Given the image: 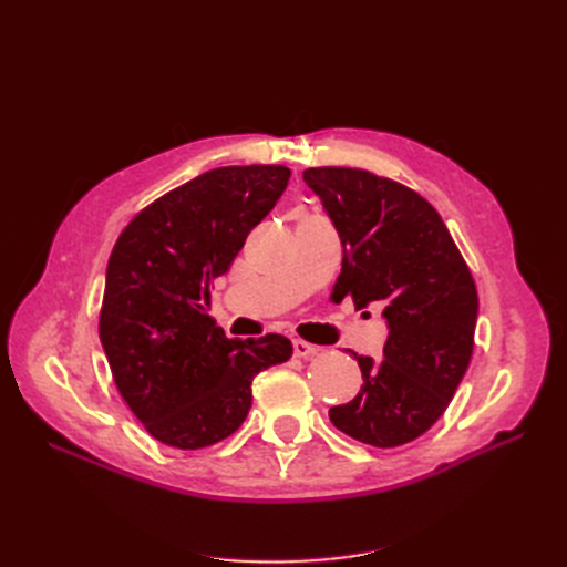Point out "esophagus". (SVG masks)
Instances as JSON below:
<instances>
[{
	"label": "esophagus",
	"instance_id": "esophagus-1",
	"mask_svg": "<svg viewBox=\"0 0 567 567\" xmlns=\"http://www.w3.org/2000/svg\"><path fill=\"white\" fill-rule=\"evenodd\" d=\"M317 352V348L312 346V342H307V340H302V338H296L293 340V354L296 357H310V354H315Z\"/></svg>",
	"mask_w": 567,
	"mask_h": 567
}]
</instances>
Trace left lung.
<instances>
[{
    "label": "left lung",
    "instance_id": "8db88e82",
    "mask_svg": "<svg viewBox=\"0 0 567 567\" xmlns=\"http://www.w3.org/2000/svg\"><path fill=\"white\" fill-rule=\"evenodd\" d=\"M302 179L346 252L333 298L352 296L357 310L379 302L388 323L383 359L352 352L364 383L329 409L331 423L400 447L444 414L471 364L475 281L437 210L411 188L354 167H310Z\"/></svg>",
    "mask_w": 567,
    "mask_h": 567
}]
</instances>
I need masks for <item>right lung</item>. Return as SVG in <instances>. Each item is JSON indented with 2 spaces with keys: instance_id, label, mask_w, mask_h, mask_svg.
Returning <instances> with one entry per match:
<instances>
[{
  "instance_id": "right-lung-1",
  "label": "right lung",
  "mask_w": 567,
  "mask_h": 567,
  "mask_svg": "<svg viewBox=\"0 0 567 567\" xmlns=\"http://www.w3.org/2000/svg\"><path fill=\"white\" fill-rule=\"evenodd\" d=\"M288 179L284 165L210 169L151 203L111 252L101 346L132 414L167 447L229 437L248 416L255 375L293 354L279 333L231 340L205 315L210 284Z\"/></svg>"
}]
</instances>
